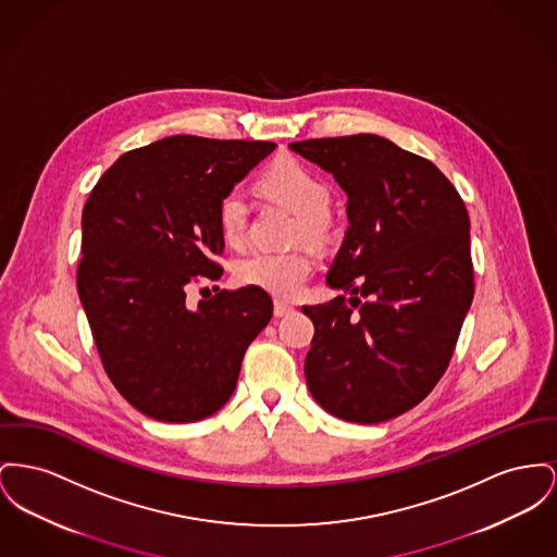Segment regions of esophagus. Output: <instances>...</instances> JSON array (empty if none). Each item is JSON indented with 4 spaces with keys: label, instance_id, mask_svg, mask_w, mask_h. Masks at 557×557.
<instances>
[{
    "label": "esophagus",
    "instance_id": "34e87169",
    "mask_svg": "<svg viewBox=\"0 0 557 557\" xmlns=\"http://www.w3.org/2000/svg\"><path fill=\"white\" fill-rule=\"evenodd\" d=\"M290 311H295L293 305H288V302H284V300H275V305H273L275 318H284V315H288Z\"/></svg>",
    "mask_w": 557,
    "mask_h": 557
}]
</instances>
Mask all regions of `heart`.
I'll list each match as a JSON object with an SVG mask.
<instances>
[{
  "mask_svg": "<svg viewBox=\"0 0 557 557\" xmlns=\"http://www.w3.org/2000/svg\"><path fill=\"white\" fill-rule=\"evenodd\" d=\"M264 187L271 196L282 199L298 214V235L305 239H320L326 231V210L330 189L307 165L295 160L277 162L264 174ZM248 203L239 189H231L219 203V225L225 242L237 246L246 235ZM313 271V261L307 252H250L235 262V280L242 286L261 288L280 298H295L305 288Z\"/></svg>",
  "mask_w": 557,
  "mask_h": 557,
  "instance_id": "obj_1",
  "label": "heart"
}]
</instances>
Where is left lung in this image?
I'll list each match as a JSON object with an SVG mask.
<instances>
[{
	"label": "left lung",
	"instance_id": "8db88e82",
	"mask_svg": "<svg viewBox=\"0 0 557 557\" xmlns=\"http://www.w3.org/2000/svg\"><path fill=\"white\" fill-rule=\"evenodd\" d=\"M290 149L334 176L349 219L326 275L349 302L302 307L315 326L309 392L343 421H389L423 401L453 358L473 300L467 208L435 165L383 136L311 138Z\"/></svg>",
	"mask_w": 557,
	"mask_h": 557
}]
</instances>
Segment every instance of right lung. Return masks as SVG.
Masks as SVG:
<instances>
[{
    "instance_id": "obj_1",
    "label": "right lung",
    "mask_w": 557,
    "mask_h": 557,
    "mask_svg": "<svg viewBox=\"0 0 557 557\" xmlns=\"http://www.w3.org/2000/svg\"><path fill=\"white\" fill-rule=\"evenodd\" d=\"M273 149L168 136L124 153L84 206L77 295L111 383L156 421L221 410L273 315L271 296L252 286L187 302L196 280L223 271L221 199Z\"/></svg>"
}]
</instances>
